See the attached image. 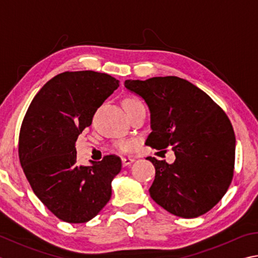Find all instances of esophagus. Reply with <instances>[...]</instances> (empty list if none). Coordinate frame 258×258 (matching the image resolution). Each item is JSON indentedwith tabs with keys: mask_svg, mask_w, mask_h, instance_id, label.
Wrapping results in <instances>:
<instances>
[{
	"mask_svg": "<svg viewBox=\"0 0 258 258\" xmlns=\"http://www.w3.org/2000/svg\"><path fill=\"white\" fill-rule=\"evenodd\" d=\"M121 161H123V166L124 167H126V166H130L131 164L134 163V159L133 158H130V157H127V158H123L121 159Z\"/></svg>",
	"mask_w": 258,
	"mask_h": 258,
	"instance_id": "esophagus-1",
	"label": "esophagus"
}]
</instances>
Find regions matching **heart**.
I'll return each instance as SVG.
<instances>
[{
  "label": "heart",
  "mask_w": 258,
  "mask_h": 258,
  "mask_svg": "<svg viewBox=\"0 0 258 258\" xmlns=\"http://www.w3.org/2000/svg\"><path fill=\"white\" fill-rule=\"evenodd\" d=\"M140 103V101L138 99H134V98H131V99H127L125 101V107H126V110L127 109H130L131 107L135 106V104ZM135 146V141L134 140H119V141H117L115 143V147L117 148V149H119L121 151H128L132 149V148Z\"/></svg>",
  "instance_id": "heart-1"
}]
</instances>
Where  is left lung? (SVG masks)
<instances>
[{
  "label": "left lung",
  "mask_w": 258,
  "mask_h": 258,
  "mask_svg": "<svg viewBox=\"0 0 258 258\" xmlns=\"http://www.w3.org/2000/svg\"><path fill=\"white\" fill-rule=\"evenodd\" d=\"M145 100L152 132L146 145L171 147L175 161L148 157L156 168L150 197L173 215L195 218L215 206L233 177L235 135L225 112L192 83L176 76L127 80Z\"/></svg>",
  "instance_id": "8db88e82"
}]
</instances>
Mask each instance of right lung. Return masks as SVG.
I'll list each match as a JSON object with an SVG mask.
<instances>
[{"mask_svg":"<svg viewBox=\"0 0 258 258\" xmlns=\"http://www.w3.org/2000/svg\"><path fill=\"white\" fill-rule=\"evenodd\" d=\"M119 86L108 74L64 72L42 87L24 117L19 160L34 194L67 223H85L111 197V181L121 169L115 155L76 163L75 143L92 124L97 109Z\"/></svg>","mask_w":258,"mask_h":258,"instance_id":"right-lung-1","label":"right lung"}]
</instances>
